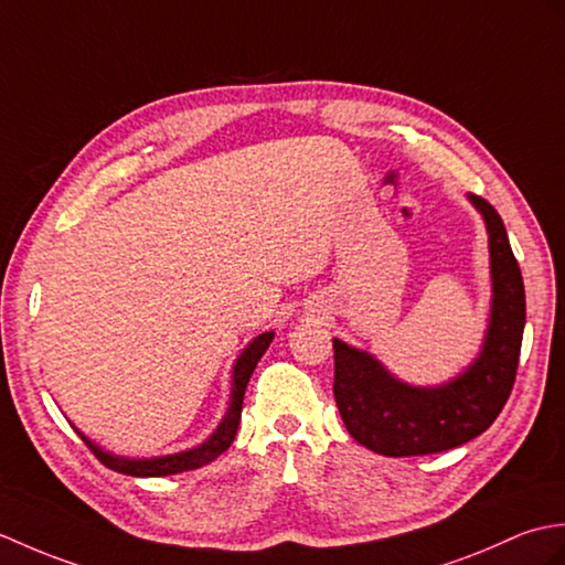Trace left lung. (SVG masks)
Masks as SVG:
<instances>
[{
	"mask_svg": "<svg viewBox=\"0 0 565 565\" xmlns=\"http://www.w3.org/2000/svg\"><path fill=\"white\" fill-rule=\"evenodd\" d=\"M488 227L493 307L473 365L445 386L416 388L377 360L333 338V396L353 440L384 457L445 452L493 425L512 392L524 331V282L495 207L469 195Z\"/></svg>",
	"mask_w": 565,
	"mask_h": 565,
	"instance_id": "obj_1",
	"label": "left lung"
}]
</instances>
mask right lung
<instances>
[{
	"label": "right lung",
	"instance_id": "obj_1",
	"mask_svg": "<svg viewBox=\"0 0 565 565\" xmlns=\"http://www.w3.org/2000/svg\"><path fill=\"white\" fill-rule=\"evenodd\" d=\"M273 341V333H260L258 338L248 343V348L239 355L234 365V384H232V401L227 408V416L220 423V428L212 433V437L207 443H203L195 449H188V452H179V455H167V457H154V459H125V457H113L104 449H98L92 440L79 433L82 440L86 443V447L92 449L96 455V459L104 463V467L118 471V473H128V476H171V473H181V471H191V469H200L210 463L212 459H217L224 449H227L234 443L236 428H239L242 420V404H244V392L246 384L254 374L258 360L266 353L268 345Z\"/></svg>",
	"mask_w": 565,
	"mask_h": 565
}]
</instances>
